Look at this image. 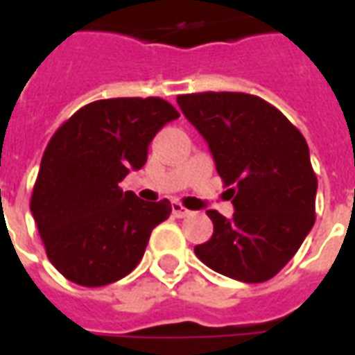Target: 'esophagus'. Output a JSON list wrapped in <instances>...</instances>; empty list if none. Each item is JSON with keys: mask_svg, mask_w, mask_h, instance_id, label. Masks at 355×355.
<instances>
[{"mask_svg": "<svg viewBox=\"0 0 355 355\" xmlns=\"http://www.w3.org/2000/svg\"><path fill=\"white\" fill-rule=\"evenodd\" d=\"M171 207H173V215L178 216V218L190 215V211H188V209H186L184 205L180 203V201H173V205H171Z\"/></svg>", "mask_w": 355, "mask_h": 355, "instance_id": "esophagus-1", "label": "esophagus"}]
</instances>
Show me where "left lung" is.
Instances as JSON below:
<instances>
[{
    "label": "left lung",
    "instance_id": "left-lung-1",
    "mask_svg": "<svg viewBox=\"0 0 355 355\" xmlns=\"http://www.w3.org/2000/svg\"><path fill=\"white\" fill-rule=\"evenodd\" d=\"M190 123L207 140L236 213L207 211L213 236L196 254L218 274L245 283L272 279L315 223L318 177L302 132L261 96L178 94Z\"/></svg>",
    "mask_w": 355,
    "mask_h": 355
}]
</instances>
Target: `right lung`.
I'll return each instance as SVG.
<instances>
[{
    "mask_svg": "<svg viewBox=\"0 0 355 355\" xmlns=\"http://www.w3.org/2000/svg\"><path fill=\"white\" fill-rule=\"evenodd\" d=\"M178 116L159 96L106 98L85 104L51 137L30 211L66 279L101 287L137 268L171 203H146L119 182L146 163L155 132Z\"/></svg>",
    "mask_w": 355,
    "mask_h": 355,
    "instance_id": "add662e5",
    "label": "right lung"
}]
</instances>
